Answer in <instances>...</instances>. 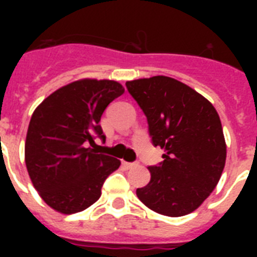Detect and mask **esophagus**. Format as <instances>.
Segmentation results:
<instances>
[{
    "label": "esophagus",
    "instance_id": "esophagus-1",
    "mask_svg": "<svg viewBox=\"0 0 257 257\" xmlns=\"http://www.w3.org/2000/svg\"><path fill=\"white\" fill-rule=\"evenodd\" d=\"M122 165H124L125 168L126 169H132V168H135V167H137V163H122Z\"/></svg>",
    "mask_w": 257,
    "mask_h": 257
}]
</instances>
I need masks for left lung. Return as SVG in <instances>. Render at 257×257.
<instances>
[{"label":"left lung","instance_id":"obj_1","mask_svg":"<svg viewBox=\"0 0 257 257\" xmlns=\"http://www.w3.org/2000/svg\"><path fill=\"white\" fill-rule=\"evenodd\" d=\"M148 118L164 161L148 167L151 181L136 195L156 213L180 217L196 211L219 183L227 159L223 126L215 106L191 86L167 76L126 81Z\"/></svg>","mask_w":257,"mask_h":257}]
</instances>
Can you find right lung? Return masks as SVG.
Segmentation results:
<instances>
[{"instance_id": "right-lung-1", "label": "right lung", "mask_w": 257, "mask_h": 257, "mask_svg": "<svg viewBox=\"0 0 257 257\" xmlns=\"http://www.w3.org/2000/svg\"><path fill=\"white\" fill-rule=\"evenodd\" d=\"M125 92L113 80L82 78L48 96L30 118L25 164L33 187L52 209L72 215L94 204L121 161L97 153L93 135L105 139V108Z\"/></svg>"}]
</instances>
